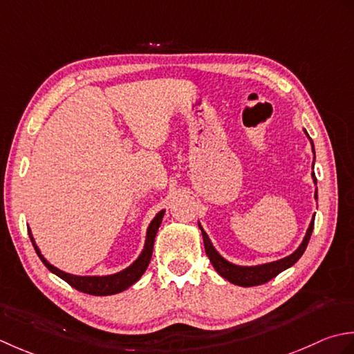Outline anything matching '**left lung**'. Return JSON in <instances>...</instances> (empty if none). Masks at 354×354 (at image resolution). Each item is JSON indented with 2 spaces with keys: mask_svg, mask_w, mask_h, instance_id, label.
Here are the masks:
<instances>
[{
  "mask_svg": "<svg viewBox=\"0 0 354 354\" xmlns=\"http://www.w3.org/2000/svg\"><path fill=\"white\" fill-rule=\"evenodd\" d=\"M312 145H313V142H312ZM313 153H315V149H313ZM312 176L315 178V174H312ZM315 182H316V178H315ZM315 197L318 198V194H315ZM313 225H315V220H312V223H310V227L307 229L306 238L302 240L301 246L295 250L290 257H286L283 259H279V261H273V263L261 264V266H254V268H243V266H235L232 263L226 261V259L214 249L212 243L209 241V238H207L205 230L201 227L200 229H201V235H203L206 255L209 258V261L212 263L214 269L217 270L223 278L230 281L232 284L241 286V287H252V286H259V284L268 283V281H270L272 278H275L278 273L288 269L290 266H293L298 261L301 255L304 254L310 236H312Z\"/></svg>",
  "mask_w": 354,
  "mask_h": 354,
  "instance_id": "8db88e82",
  "label": "left lung"
}]
</instances>
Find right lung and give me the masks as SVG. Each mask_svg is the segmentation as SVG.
<instances>
[{
    "label": "right lung",
    "mask_w": 354,
    "mask_h": 354,
    "mask_svg": "<svg viewBox=\"0 0 354 354\" xmlns=\"http://www.w3.org/2000/svg\"><path fill=\"white\" fill-rule=\"evenodd\" d=\"M165 211L158 212L156 215V218L151 221V225L148 227L147 232V241H145V249L140 254V257L136 259V261L127 268L125 270H122L119 273H114V275H108V277H76V275H70V273L62 272L59 269H56L55 266L50 264L47 259L41 255V252L33 241V236L30 234V240L33 243V248L36 250V254L41 258V261L46 264V268L53 272L55 275L62 278L66 283H68L71 287L76 288L79 292L88 293V295H96V297H105V295H114L119 293L122 290H125L129 286H133L137 279H139L143 272L147 270L148 264L151 261V257H153V248H154V238L158 230V226H160L162 218H163Z\"/></svg>",
    "instance_id": "1"
}]
</instances>
